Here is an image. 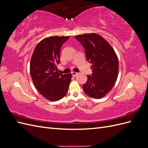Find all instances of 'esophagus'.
<instances>
[{"label": "esophagus", "mask_w": 148, "mask_h": 148, "mask_svg": "<svg viewBox=\"0 0 148 148\" xmlns=\"http://www.w3.org/2000/svg\"><path fill=\"white\" fill-rule=\"evenodd\" d=\"M71 74H72V75L73 76V77H76V76L78 75V73L75 72V71H73V72H71Z\"/></svg>", "instance_id": "1"}]
</instances>
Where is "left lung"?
<instances>
[{
    "label": "left lung",
    "instance_id": "left-lung-1",
    "mask_svg": "<svg viewBox=\"0 0 148 148\" xmlns=\"http://www.w3.org/2000/svg\"><path fill=\"white\" fill-rule=\"evenodd\" d=\"M84 47L87 60L92 64L91 76L83 85L84 92L94 99H101L114 86L119 75V59L113 47L97 33L75 36Z\"/></svg>",
    "mask_w": 148,
    "mask_h": 148
}]
</instances>
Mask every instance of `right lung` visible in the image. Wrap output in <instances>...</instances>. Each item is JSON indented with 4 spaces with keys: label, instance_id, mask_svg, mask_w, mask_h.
Wrapping results in <instances>:
<instances>
[{
    "label": "right lung",
    "instance_id": "obj_1",
    "mask_svg": "<svg viewBox=\"0 0 148 148\" xmlns=\"http://www.w3.org/2000/svg\"><path fill=\"white\" fill-rule=\"evenodd\" d=\"M69 37L53 36L43 39L31 57L29 71L34 86L50 101L62 99L68 92L71 73H59L57 65L60 62V47Z\"/></svg>",
    "mask_w": 148,
    "mask_h": 148
}]
</instances>
